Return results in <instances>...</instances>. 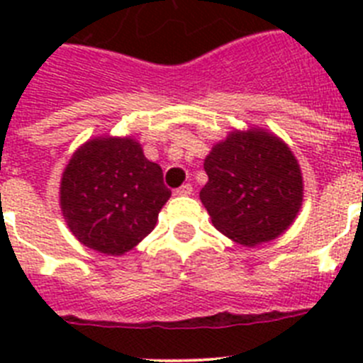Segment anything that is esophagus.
Here are the masks:
<instances>
[{"label":"esophagus","instance_id":"34e87169","mask_svg":"<svg viewBox=\"0 0 363 363\" xmlns=\"http://www.w3.org/2000/svg\"><path fill=\"white\" fill-rule=\"evenodd\" d=\"M176 194H178V196H189V194H192V185L191 184L182 185V187L176 189Z\"/></svg>","mask_w":363,"mask_h":363}]
</instances>
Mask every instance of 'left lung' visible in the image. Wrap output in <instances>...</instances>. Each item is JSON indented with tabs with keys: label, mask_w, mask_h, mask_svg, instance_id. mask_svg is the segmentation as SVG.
<instances>
[{
	"label": "left lung",
	"mask_w": 363,
	"mask_h": 363,
	"mask_svg": "<svg viewBox=\"0 0 363 363\" xmlns=\"http://www.w3.org/2000/svg\"><path fill=\"white\" fill-rule=\"evenodd\" d=\"M209 182L200 200L214 227L242 245L278 238L296 218L303 184L296 158L280 138L234 130L205 158Z\"/></svg>",
	"instance_id": "8db88e82"
}]
</instances>
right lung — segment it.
<instances>
[{
  "label": "right lung",
  "instance_id": "1",
  "mask_svg": "<svg viewBox=\"0 0 363 363\" xmlns=\"http://www.w3.org/2000/svg\"><path fill=\"white\" fill-rule=\"evenodd\" d=\"M67 225L83 245L104 255L130 251L154 229L171 198L158 163L130 138H98L76 150L62 178Z\"/></svg>",
  "mask_w": 363,
  "mask_h": 363
}]
</instances>
